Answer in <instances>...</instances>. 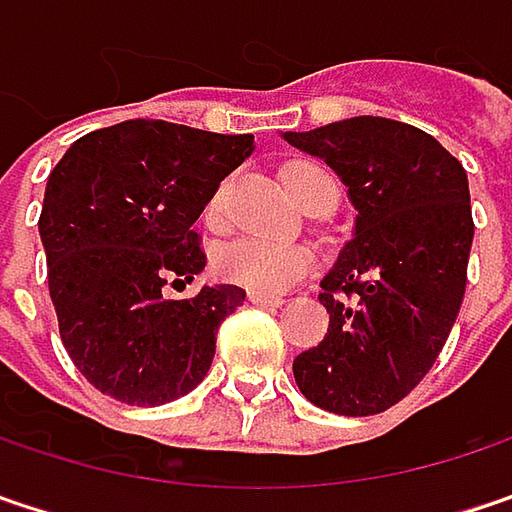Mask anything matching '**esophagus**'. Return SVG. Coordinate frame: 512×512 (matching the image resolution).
I'll use <instances>...</instances> for the list:
<instances>
[{
    "mask_svg": "<svg viewBox=\"0 0 512 512\" xmlns=\"http://www.w3.org/2000/svg\"><path fill=\"white\" fill-rule=\"evenodd\" d=\"M249 302L257 304V307H281L284 304V299L281 296H266V293H249Z\"/></svg>",
    "mask_w": 512,
    "mask_h": 512,
    "instance_id": "esophagus-1",
    "label": "esophagus"
}]
</instances>
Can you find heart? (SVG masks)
Segmentation results:
<instances>
[{
    "mask_svg": "<svg viewBox=\"0 0 512 512\" xmlns=\"http://www.w3.org/2000/svg\"><path fill=\"white\" fill-rule=\"evenodd\" d=\"M281 178H284L287 193L299 205H304L319 190H331L334 202H337L334 178L313 163H290ZM205 219L210 225H222V219H225V193L222 190L213 193L208 210H205ZM307 269H310L307 249L290 246V243H269V240H257V237H240V240L222 246L216 255V272L225 281H234L246 290L266 293V296H278V293L290 290Z\"/></svg>",
    "mask_w": 512,
    "mask_h": 512,
    "instance_id": "1",
    "label": "heart"
}]
</instances>
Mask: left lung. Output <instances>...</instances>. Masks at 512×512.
I'll return each mask as SVG.
<instances>
[{
	"instance_id": "1",
	"label": "left lung",
	"mask_w": 512,
	"mask_h": 512,
	"mask_svg": "<svg viewBox=\"0 0 512 512\" xmlns=\"http://www.w3.org/2000/svg\"><path fill=\"white\" fill-rule=\"evenodd\" d=\"M284 140L328 163L357 210L322 278L328 334L293 360L296 384L328 413H384L428 375L460 313L475 237L466 169L422 128L384 117Z\"/></svg>"
}]
</instances>
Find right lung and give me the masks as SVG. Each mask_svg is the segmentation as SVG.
Returning a JSON list of instances; mask_svg holds the SVG:
<instances>
[{
  "mask_svg": "<svg viewBox=\"0 0 512 512\" xmlns=\"http://www.w3.org/2000/svg\"><path fill=\"white\" fill-rule=\"evenodd\" d=\"M252 152V134L125 119L75 140L49 172L37 222L49 296L64 349L99 393L155 407L208 375L216 331L246 290L166 299L163 287L205 269L193 222Z\"/></svg>",
  "mask_w": 512,
  "mask_h": 512,
  "instance_id": "add662e5",
  "label": "right lung"
}]
</instances>
